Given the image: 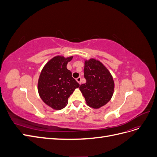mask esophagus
I'll list each match as a JSON object with an SVG mask.
<instances>
[{"mask_svg":"<svg viewBox=\"0 0 157 157\" xmlns=\"http://www.w3.org/2000/svg\"><path fill=\"white\" fill-rule=\"evenodd\" d=\"M76 80H77L78 83L80 84V82H81V77H78L77 78H76Z\"/></svg>","mask_w":157,"mask_h":157,"instance_id":"obj_1","label":"esophagus"}]
</instances>
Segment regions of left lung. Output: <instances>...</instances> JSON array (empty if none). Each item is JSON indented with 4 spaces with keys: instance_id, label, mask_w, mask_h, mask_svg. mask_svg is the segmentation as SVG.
<instances>
[{
    "instance_id": "left-lung-1",
    "label": "left lung",
    "mask_w": 157,
    "mask_h": 157,
    "mask_svg": "<svg viewBox=\"0 0 157 157\" xmlns=\"http://www.w3.org/2000/svg\"><path fill=\"white\" fill-rule=\"evenodd\" d=\"M84 76L86 82L79 88L87 105L99 109L111 99L115 83L111 74L100 61L95 59L85 60Z\"/></svg>"
}]
</instances>
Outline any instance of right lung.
<instances>
[{"label": "right lung", "mask_w": 157, "mask_h": 157, "mask_svg": "<svg viewBox=\"0 0 157 157\" xmlns=\"http://www.w3.org/2000/svg\"><path fill=\"white\" fill-rule=\"evenodd\" d=\"M73 57H54L44 65L39 76V96L47 105L55 110H60L67 105L68 98L80 86L67 69V64Z\"/></svg>", "instance_id": "1"}]
</instances>
